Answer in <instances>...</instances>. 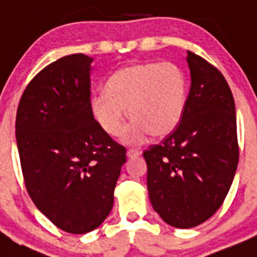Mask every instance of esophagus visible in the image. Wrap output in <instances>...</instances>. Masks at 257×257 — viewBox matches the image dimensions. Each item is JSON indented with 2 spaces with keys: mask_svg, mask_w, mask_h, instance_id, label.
Returning <instances> with one entry per match:
<instances>
[{
  "mask_svg": "<svg viewBox=\"0 0 257 257\" xmlns=\"http://www.w3.org/2000/svg\"><path fill=\"white\" fill-rule=\"evenodd\" d=\"M126 154H127V157H128V158H133V157H138V156H139L140 152L136 151V149H128Z\"/></svg>",
  "mask_w": 257,
  "mask_h": 257,
  "instance_id": "34e87169",
  "label": "esophagus"
}]
</instances>
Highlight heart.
<instances>
[{
	"mask_svg": "<svg viewBox=\"0 0 257 257\" xmlns=\"http://www.w3.org/2000/svg\"><path fill=\"white\" fill-rule=\"evenodd\" d=\"M188 81L172 63H144L119 69L105 83V94L91 101L94 118L110 136L121 134L126 119H134L123 134L126 144H138L147 134L161 138L178 126L185 110Z\"/></svg>",
	"mask_w": 257,
	"mask_h": 257,
	"instance_id": "heart-1",
	"label": "heart"
}]
</instances>
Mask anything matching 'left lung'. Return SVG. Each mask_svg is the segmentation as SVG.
Instances as JSON below:
<instances>
[{
  "label": "left lung",
  "mask_w": 257,
  "mask_h": 257,
  "mask_svg": "<svg viewBox=\"0 0 257 257\" xmlns=\"http://www.w3.org/2000/svg\"><path fill=\"white\" fill-rule=\"evenodd\" d=\"M190 90L179 124L144 151L149 199L161 219L188 229L210 219L228 194L238 166L234 99L224 76L188 51Z\"/></svg>",
  "instance_id": "obj_1"
}]
</instances>
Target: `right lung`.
<instances>
[{
  "mask_svg": "<svg viewBox=\"0 0 257 257\" xmlns=\"http://www.w3.org/2000/svg\"><path fill=\"white\" fill-rule=\"evenodd\" d=\"M94 59L73 54L42 69L20 99L17 145L32 201L61 230L85 234L106 219L126 149L91 110Z\"/></svg>",
  "mask_w": 257,
  "mask_h": 257,
  "instance_id": "right-lung-1",
  "label": "right lung"
}]
</instances>
